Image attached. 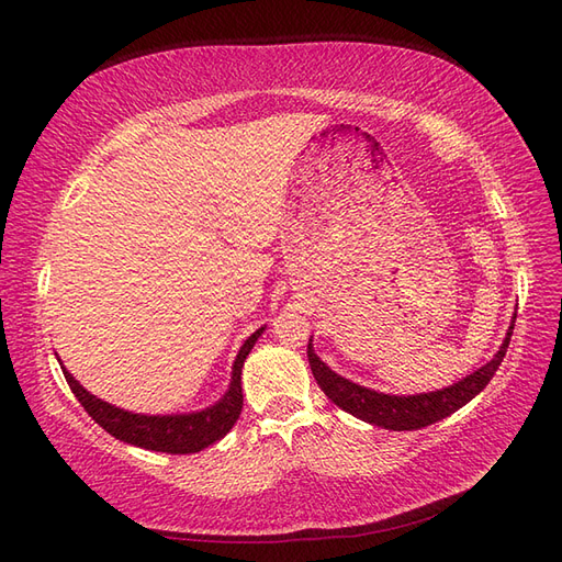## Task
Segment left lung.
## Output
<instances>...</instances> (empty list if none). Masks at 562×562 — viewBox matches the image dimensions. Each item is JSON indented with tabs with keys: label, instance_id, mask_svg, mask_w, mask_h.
Returning <instances> with one entry per match:
<instances>
[{
	"label": "left lung",
	"instance_id": "8db88e82",
	"mask_svg": "<svg viewBox=\"0 0 562 562\" xmlns=\"http://www.w3.org/2000/svg\"><path fill=\"white\" fill-rule=\"evenodd\" d=\"M512 335H514V323L504 337V345L495 353V359L485 363L481 370H475L473 375L464 378L462 382H457L454 386H448L443 391H434V394H419V396L378 394V391H370L366 386H359L345 378L335 375V372L314 353L312 345H307V356H310L314 380L323 389V394H326L337 407H342L345 413L359 417L363 422L378 424L382 429L415 431L457 413L459 407L467 405L473 396H479L487 386V382L495 378L497 368L502 366L508 342H512Z\"/></svg>",
	"mask_w": 562,
	"mask_h": 562
}]
</instances>
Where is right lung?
I'll use <instances>...</instances> for the list:
<instances>
[{"label": "right lung", "instance_id": "obj_1", "mask_svg": "<svg viewBox=\"0 0 562 562\" xmlns=\"http://www.w3.org/2000/svg\"><path fill=\"white\" fill-rule=\"evenodd\" d=\"M262 330L265 328L255 330L244 342L239 356H236L234 370H232V386L225 394V398H220L213 407H206V411L192 413V415L147 417V415H133L126 411H119V407L89 394V391L83 389L70 372H67L63 366L60 368L67 384L72 389V394L83 405V411H87L95 419V424H100V427H103L108 434H112L114 438L145 450H157L168 454H192L213 446L215 440H220L223 436H227V431L234 427L236 419H239L241 407H244L241 368L252 345L258 342V337L262 335Z\"/></svg>", "mask_w": 562, "mask_h": 562}]
</instances>
